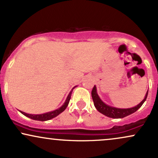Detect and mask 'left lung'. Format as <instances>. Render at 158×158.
<instances>
[{"label":"left lung","mask_w":158,"mask_h":158,"mask_svg":"<svg viewBox=\"0 0 158 158\" xmlns=\"http://www.w3.org/2000/svg\"><path fill=\"white\" fill-rule=\"evenodd\" d=\"M148 91L146 92V95H145L144 99L139 103L138 105L135 106V107H132V108H116V107L110 106L109 105L105 103L102 99H100L99 96L97 94V90L96 85H94L93 90L91 91V96L92 99H93L94 104L95 108H97V110L99 112H100L101 114H104L106 117H110V118H114V119H119V118H123V117H126L127 116L130 115V114L135 113V111H137V110L143 106V104L146 101V98L148 96Z\"/></svg>","instance_id":"1"}]
</instances>
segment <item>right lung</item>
I'll list each match as a JSON object with an SVG mask.
<instances>
[{
  "label": "right lung",
  "mask_w": 158,
  "mask_h": 158,
  "mask_svg": "<svg viewBox=\"0 0 158 158\" xmlns=\"http://www.w3.org/2000/svg\"><path fill=\"white\" fill-rule=\"evenodd\" d=\"M77 86H75L74 88H73V89L70 91V93L68 95V97H67L66 99H65V102L63 103V105L61 106L60 108H57V109L52 110V111H50V112H47V113H44V114H27V113H25V112L23 111H21V110H20V112H21V114H23L24 116H26V117H29V118L32 119H34V120H38V121H47V120H50V119H51L52 118H54V117H57L59 114H60L61 113H62L64 110L66 109L67 106H68L69 104V102H70V97H71V94H72V91H73V88H75Z\"/></svg>",
  "instance_id": "right-lung-1"
}]
</instances>
